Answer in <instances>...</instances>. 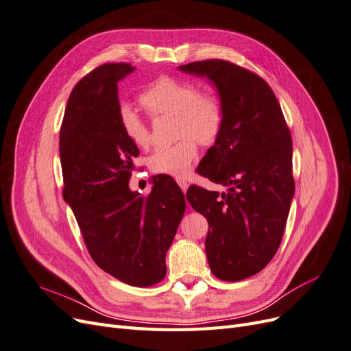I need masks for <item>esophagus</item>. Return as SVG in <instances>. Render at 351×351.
Here are the masks:
<instances>
[{"instance_id":"esophagus-1","label":"esophagus","mask_w":351,"mask_h":351,"mask_svg":"<svg viewBox=\"0 0 351 351\" xmlns=\"http://www.w3.org/2000/svg\"><path fill=\"white\" fill-rule=\"evenodd\" d=\"M177 183H178L180 189L183 190V193H186V192H187V189H189V183L186 182V180H177Z\"/></svg>"}]
</instances>
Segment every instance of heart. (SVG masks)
Masks as SVG:
<instances>
[{
	"instance_id": "b5f03b06",
	"label": "heart",
	"mask_w": 351,
	"mask_h": 351,
	"mask_svg": "<svg viewBox=\"0 0 351 351\" xmlns=\"http://www.w3.org/2000/svg\"><path fill=\"white\" fill-rule=\"evenodd\" d=\"M141 102L154 117L176 115V134L182 137L174 145H164L149 158L156 174L186 177L197 155V145L214 143L224 125V107L214 92H199L197 84L173 76H159L142 90ZM119 124L124 137L133 146L146 149L152 143L149 124L130 105H121Z\"/></svg>"
}]
</instances>
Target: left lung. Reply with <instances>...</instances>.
<instances>
[{
	"mask_svg": "<svg viewBox=\"0 0 351 351\" xmlns=\"http://www.w3.org/2000/svg\"><path fill=\"white\" fill-rule=\"evenodd\" d=\"M215 84L224 125L197 173L226 193L190 186L187 200L208 219L212 274L240 281L261 272L277 253L294 196L293 145L278 99L258 74L224 60L178 67Z\"/></svg>",
	"mask_w": 351,
	"mask_h": 351,
	"instance_id": "1",
	"label": "left lung"
}]
</instances>
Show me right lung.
<instances>
[{
  "label": "right lung",
  "instance_id": "1",
  "mask_svg": "<svg viewBox=\"0 0 351 351\" xmlns=\"http://www.w3.org/2000/svg\"><path fill=\"white\" fill-rule=\"evenodd\" d=\"M133 70L127 62H108L71 90L60 130L62 197L95 263L125 284L149 287L165 277V254L186 200L164 174L154 177L147 196L129 187L141 152L120 129L117 83Z\"/></svg>",
  "mask_w": 351,
  "mask_h": 351
}]
</instances>
